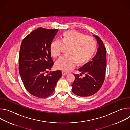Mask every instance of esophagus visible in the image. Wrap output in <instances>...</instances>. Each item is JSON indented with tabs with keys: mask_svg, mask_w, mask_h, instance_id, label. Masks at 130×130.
<instances>
[{
	"mask_svg": "<svg viewBox=\"0 0 130 130\" xmlns=\"http://www.w3.org/2000/svg\"><path fill=\"white\" fill-rule=\"evenodd\" d=\"M68 73H69L68 72L65 71H62V74H63V75H64V76L66 75H67V74H68Z\"/></svg>",
	"mask_w": 130,
	"mask_h": 130,
	"instance_id": "1",
	"label": "esophagus"
}]
</instances>
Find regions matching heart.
Instances as JSON below:
<instances>
[{"mask_svg": "<svg viewBox=\"0 0 130 130\" xmlns=\"http://www.w3.org/2000/svg\"><path fill=\"white\" fill-rule=\"evenodd\" d=\"M63 47H67L66 53L56 63L57 68L65 71L71 70L77 64L81 65L88 62L93 56L97 48V43L92 37L75 31L64 32L60 41H53L49 46L52 56H61Z\"/></svg>", "mask_w": 130, "mask_h": 130, "instance_id": "b5f03b06", "label": "heart"}]
</instances>
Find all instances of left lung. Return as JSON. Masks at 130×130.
I'll return each instance as SVG.
<instances>
[{
  "instance_id": "obj_1",
  "label": "left lung",
  "mask_w": 130,
  "mask_h": 130,
  "mask_svg": "<svg viewBox=\"0 0 130 130\" xmlns=\"http://www.w3.org/2000/svg\"><path fill=\"white\" fill-rule=\"evenodd\" d=\"M94 36L99 45L97 53L91 61L78 69L81 72L80 75L84 74L85 77L81 78L79 75L74 74L75 80L71 85L72 91L80 97H89L96 94L105 79L106 50L100 38L97 35Z\"/></svg>"
}]
</instances>
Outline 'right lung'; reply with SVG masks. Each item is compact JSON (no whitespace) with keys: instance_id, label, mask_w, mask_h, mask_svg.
<instances>
[{"instance_id":"1","label":"right lung","mask_w":130,"mask_h":130,"mask_svg":"<svg viewBox=\"0 0 130 130\" xmlns=\"http://www.w3.org/2000/svg\"><path fill=\"white\" fill-rule=\"evenodd\" d=\"M58 31L39 28L26 36L21 45L20 75L27 90L36 97L50 96L62 76L60 70L46 73L53 65L49 46Z\"/></svg>"}]
</instances>
